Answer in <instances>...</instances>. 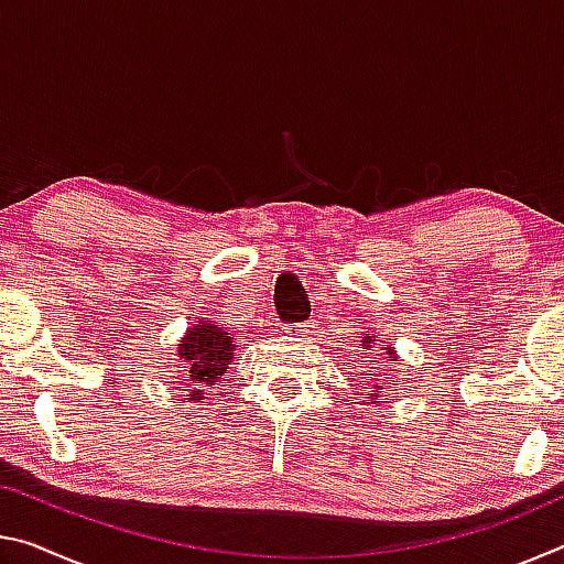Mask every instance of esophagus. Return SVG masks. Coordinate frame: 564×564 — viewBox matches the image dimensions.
Returning a JSON list of instances; mask_svg holds the SVG:
<instances>
[{
    "label": "esophagus",
    "instance_id": "34e87169",
    "mask_svg": "<svg viewBox=\"0 0 564 564\" xmlns=\"http://www.w3.org/2000/svg\"><path fill=\"white\" fill-rule=\"evenodd\" d=\"M283 333H285V336H291V338H303L305 333H308V326H303V323H295V326H285Z\"/></svg>",
    "mask_w": 564,
    "mask_h": 564
}]
</instances>
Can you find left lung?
I'll return each mask as SVG.
<instances>
[{
	"label": "left lung",
	"instance_id": "left-lung-1",
	"mask_svg": "<svg viewBox=\"0 0 564 564\" xmlns=\"http://www.w3.org/2000/svg\"><path fill=\"white\" fill-rule=\"evenodd\" d=\"M358 338H360V346H362V348H366V350H373V346H376V333H370V330H366V333H358ZM383 356H386L388 360H398V352H395V348H393V346L383 348ZM366 376H373V370H370V373H366ZM362 383H368V380H362ZM368 400H370V405H386L390 398H386V390H383V386L376 383L373 388L368 390Z\"/></svg>",
	"mask_w": 564,
	"mask_h": 564
}]
</instances>
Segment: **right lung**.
<instances>
[{
	"mask_svg": "<svg viewBox=\"0 0 564 564\" xmlns=\"http://www.w3.org/2000/svg\"><path fill=\"white\" fill-rule=\"evenodd\" d=\"M234 336L218 328L214 321L202 318L186 328L176 348V358L186 368V388L191 390L186 400L202 403L204 390L221 383V376L234 360Z\"/></svg>",
	"mask_w": 564,
	"mask_h": 564,
	"instance_id": "right-lung-1",
	"label": "right lung"
}]
</instances>
